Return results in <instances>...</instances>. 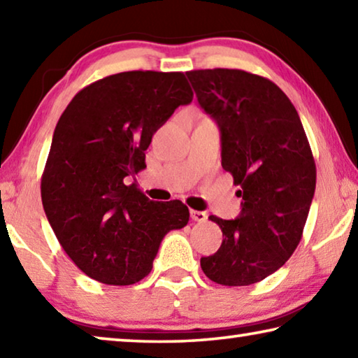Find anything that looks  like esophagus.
<instances>
[{"instance_id":"esophagus-1","label":"esophagus","mask_w":358,"mask_h":358,"mask_svg":"<svg viewBox=\"0 0 358 358\" xmlns=\"http://www.w3.org/2000/svg\"><path fill=\"white\" fill-rule=\"evenodd\" d=\"M191 217H192V221H196V222H205L208 220V215L205 213V211L191 210Z\"/></svg>"}]
</instances>
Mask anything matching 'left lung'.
Here are the masks:
<instances>
[{"mask_svg":"<svg viewBox=\"0 0 358 358\" xmlns=\"http://www.w3.org/2000/svg\"><path fill=\"white\" fill-rule=\"evenodd\" d=\"M221 132V164L243 199L235 220L210 216L222 243L201 266L222 286H250L299 246L316 189V164L299 113L268 78L240 69L186 72Z\"/></svg>","mask_w":358,"mask_h":358,"instance_id":"1","label":"left lung"}]
</instances>
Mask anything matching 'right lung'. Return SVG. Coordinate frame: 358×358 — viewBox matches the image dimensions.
I'll return each instance as SVG.
<instances>
[{
	"mask_svg": "<svg viewBox=\"0 0 358 358\" xmlns=\"http://www.w3.org/2000/svg\"><path fill=\"white\" fill-rule=\"evenodd\" d=\"M192 96L183 72H120L80 90L59 117L42 205L87 276L112 286L143 280L166 234L189 221L185 203L150 201L128 177L142 171L151 137Z\"/></svg>",
	"mask_w": 358,
	"mask_h": 358,
	"instance_id": "1",
	"label": "right lung"
}]
</instances>
